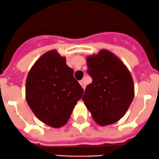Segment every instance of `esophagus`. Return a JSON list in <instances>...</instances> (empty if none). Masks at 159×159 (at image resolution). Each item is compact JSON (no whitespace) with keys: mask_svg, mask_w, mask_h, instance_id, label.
<instances>
[{"mask_svg":"<svg viewBox=\"0 0 159 159\" xmlns=\"http://www.w3.org/2000/svg\"><path fill=\"white\" fill-rule=\"evenodd\" d=\"M80 84H81V85L82 86L83 89L85 88V82L84 80H81V81H80Z\"/></svg>","mask_w":159,"mask_h":159,"instance_id":"34e87169","label":"esophagus"}]
</instances>
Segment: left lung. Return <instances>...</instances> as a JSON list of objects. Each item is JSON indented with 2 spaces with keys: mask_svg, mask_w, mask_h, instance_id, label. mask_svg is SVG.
<instances>
[{
  "mask_svg": "<svg viewBox=\"0 0 159 159\" xmlns=\"http://www.w3.org/2000/svg\"><path fill=\"white\" fill-rule=\"evenodd\" d=\"M87 66L93 81L85 88L82 101L97 124H114L124 116L134 98L131 74L120 60L106 50L88 57Z\"/></svg>",
  "mask_w": 159,
  "mask_h": 159,
  "instance_id": "left-lung-1",
  "label": "left lung"
}]
</instances>
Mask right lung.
Here are the masks:
<instances>
[{
    "mask_svg": "<svg viewBox=\"0 0 159 159\" xmlns=\"http://www.w3.org/2000/svg\"><path fill=\"white\" fill-rule=\"evenodd\" d=\"M83 93L74 70L56 51L43 55L28 74L27 102L39 120L53 128L66 124Z\"/></svg>",
    "mask_w": 159,
    "mask_h": 159,
    "instance_id": "obj_1",
    "label": "right lung"
}]
</instances>
